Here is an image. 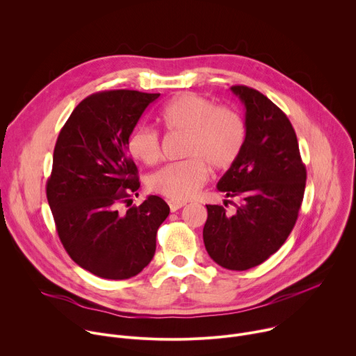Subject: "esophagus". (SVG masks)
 Returning a JSON list of instances; mask_svg holds the SVG:
<instances>
[{"instance_id": "esophagus-1", "label": "esophagus", "mask_w": 356, "mask_h": 356, "mask_svg": "<svg viewBox=\"0 0 356 356\" xmlns=\"http://www.w3.org/2000/svg\"><path fill=\"white\" fill-rule=\"evenodd\" d=\"M168 204H169L172 211H177L179 209L186 206V202L184 201H176V200H168Z\"/></svg>"}]
</instances>
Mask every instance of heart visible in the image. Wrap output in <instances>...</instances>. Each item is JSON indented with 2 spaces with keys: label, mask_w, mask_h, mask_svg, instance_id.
<instances>
[{
  "label": "heart",
  "mask_w": 356,
  "mask_h": 356,
  "mask_svg": "<svg viewBox=\"0 0 356 356\" xmlns=\"http://www.w3.org/2000/svg\"><path fill=\"white\" fill-rule=\"evenodd\" d=\"M169 132L187 135L183 162L170 163L152 173L149 188L170 200L186 201L204 186L209 168L228 170L239 158L246 139L242 117L227 107H217L211 99L193 92H181L165 104L159 115ZM129 154L145 165L161 158L159 134L138 127L128 138Z\"/></svg>",
  "instance_id": "heart-1"
}]
</instances>
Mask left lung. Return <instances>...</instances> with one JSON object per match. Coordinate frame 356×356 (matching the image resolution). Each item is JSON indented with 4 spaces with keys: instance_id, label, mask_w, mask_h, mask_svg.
Masks as SVG:
<instances>
[{
    "instance_id": "left-lung-1",
    "label": "left lung",
    "mask_w": 356,
    "mask_h": 356,
    "mask_svg": "<svg viewBox=\"0 0 356 356\" xmlns=\"http://www.w3.org/2000/svg\"><path fill=\"white\" fill-rule=\"evenodd\" d=\"M231 90L245 106L246 139L217 188L241 201L232 216L222 206L209 204L202 239L216 264L246 270L265 262L290 235L307 172L286 114L255 88Z\"/></svg>"
}]
</instances>
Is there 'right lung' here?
<instances>
[{"instance_id":"add662e5","label":"right lung","mask_w":356,"mask_h":356,"mask_svg":"<svg viewBox=\"0 0 356 356\" xmlns=\"http://www.w3.org/2000/svg\"><path fill=\"white\" fill-rule=\"evenodd\" d=\"M161 94L110 90L88 95L62 128L46 197L69 257L111 280L136 276L156 250V234L170 209L149 195L121 211L140 183L128 138Z\"/></svg>"}]
</instances>
